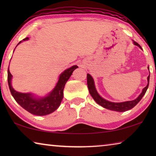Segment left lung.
<instances>
[{
  "label": "left lung",
  "instance_id": "8db88e82",
  "mask_svg": "<svg viewBox=\"0 0 156 156\" xmlns=\"http://www.w3.org/2000/svg\"><path fill=\"white\" fill-rule=\"evenodd\" d=\"M133 41L135 45L138 46L140 48H142L141 46L138 43H137L136 42H135L134 41ZM148 69H149V67H148ZM149 77H150V73H149V76H148L147 78V81H148L147 85L143 89L142 93L139 95V96L136 99L133 100H130V101L123 102H110L104 99L103 98L100 96L96 89V87H95L93 78H92L90 74H89V73H87V86H88L89 93H90L91 96H92V98H93L94 100L96 102V103L100 105V106L103 107L104 108H105V109L112 110V111H115V112H126V111L131 109L132 108H133L140 101L142 98L144 96V95L145 94V93H146V91L148 89V87H149Z\"/></svg>",
  "mask_w": 156,
  "mask_h": 156
}]
</instances>
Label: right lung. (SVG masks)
I'll return each instance as SVG.
<instances>
[{
	"instance_id": "obj_1",
	"label": "right lung",
	"mask_w": 156,
	"mask_h": 156,
	"mask_svg": "<svg viewBox=\"0 0 156 156\" xmlns=\"http://www.w3.org/2000/svg\"><path fill=\"white\" fill-rule=\"evenodd\" d=\"M28 39L29 38H25L23 41H27ZM22 41H20L18 44H19ZM78 67L77 65H74L65 70L60 75L58 81L54 89L47 96L42 98L34 97L33 94L30 93H20L15 91L12 86V75L8 68L7 81L10 92L16 101L28 112L36 115L49 114L56 111L60 106L63 98V89L65 84L72 76L73 71Z\"/></svg>"
}]
</instances>
